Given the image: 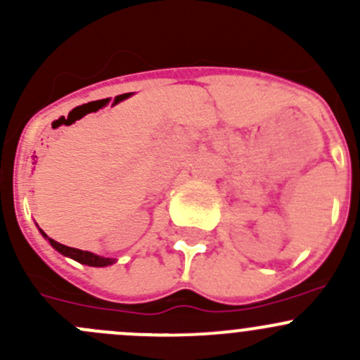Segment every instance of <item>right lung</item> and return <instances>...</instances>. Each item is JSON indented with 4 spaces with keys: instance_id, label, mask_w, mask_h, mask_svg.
<instances>
[{
    "instance_id": "1",
    "label": "right lung",
    "mask_w": 360,
    "mask_h": 360,
    "mask_svg": "<svg viewBox=\"0 0 360 360\" xmlns=\"http://www.w3.org/2000/svg\"><path fill=\"white\" fill-rule=\"evenodd\" d=\"M39 231H41L43 237H45L46 240L50 242V245H52V248L56 249L57 252H60V254H63V256L71 257V259L78 261V263L86 264V266H99V268H103V266H110V264L116 263L115 257H104V256H99V254L89 252V250L68 248V245H63V244H59V242L53 240V238H50L49 235H46L43 230H39Z\"/></svg>"
}]
</instances>
